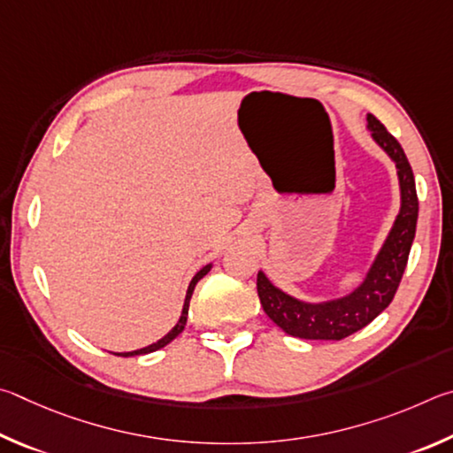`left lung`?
Returning a JSON list of instances; mask_svg holds the SVG:
<instances>
[{
    "instance_id": "8db88e82",
    "label": "left lung",
    "mask_w": 453,
    "mask_h": 453,
    "mask_svg": "<svg viewBox=\"0 0 453 453\" xmlns=\"http://www.w3.org/2000/svg\"><path fill=\"white\" fill-rule=\"evenodd\" d=\"M366 121L372 139L395 165L400 182L398 217L362 282L344 296L308 303L274 287L273 280L263 271H258L257 290L260 304L268 319L290 336L304 340H342L362 330L392 303L402 274L406 271L418 222L414 173L400 142L386 131V127L370 113Z\"/></svg>"
}]
</instances>
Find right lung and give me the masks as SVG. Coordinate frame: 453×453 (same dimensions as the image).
Here are the masks:
<instances>
[{"instance_id": "add662e5", "label": "right lung", "mask_w": 453, "mask_h": 453, "mask_svg": "<svg viewBox=\"0 0 453 453\" xmlns=\"http://www.w3.org/2000/svg\"><path fill=\"white\" fill-rule=\"evenodd\" d=\"M212 268V263H209V265H204L201 271H198L195 276H193V280L188 282V288H187V296H185V304H182V312H180V316H179V320H177V324H174V326L166 332V334L161 338V340H157V342H153V344H149V346H145V348H139V350H133V352H113L115 356H123V358H129V356H141V354H149V352H155V350H161V348H165L166 344L169 342H173L174 338H177L182 330H185V326H187V316H188V303H190V296H193V290H195V287H196V282L203 279L204 274H209V271Z\"/></svg>"}]
</instances>
